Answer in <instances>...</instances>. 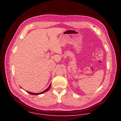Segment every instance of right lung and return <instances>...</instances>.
Wrapping results in <instances>:
<instances>
[{"label": "right lung", "mask_w": 121, "mask_h": 121, "mask_svg": "<svg viewBox=\"0 0 121 121\" xmlns=\"http://www.w3.org/2000/svg\"><path fill=\"white\" fill-rule=\"evenodd\" d=\"M51 83H50V84L49 85V86H48V87L47 89H46L45 90H44L43 91V92H40V93H34L28 92V91H26V92H27L29 94H31V95H41V94H43V93H45V92L48 91V90H49V89H50V87H51Z\"/></svg>", "instance_id": "right-lung-1"}]
</instances>
